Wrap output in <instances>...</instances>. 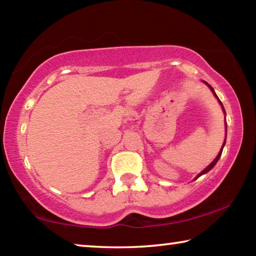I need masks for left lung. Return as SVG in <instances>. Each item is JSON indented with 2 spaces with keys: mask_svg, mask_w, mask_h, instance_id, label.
I'll list each match as a JSON object with an SVG mask.
<instances>
[{
  "mask_svg": "<svg viewBox=\"0 0 256 256\" xmlns=\"http://www.w3.org/2000/svg\"><path fill=\"white\" fill-rule=\"evenodd\" d=\"M208 86H209V88L212 90V92H214V96L216 97V92H214V89H212V86H210V84H208ZM216 98H218V97H216ZM218 100H219V98H218ZM219 102H220V105H222V102H220L219 100ZM222 110H224V106H222ZM226 126H227V125H226ZM224 142H226V140H224ZM224 144H222V150H220L219 151V154H218V156H216V159L214 160V162H212L210 164H209V166H208L206 168V170H203V172H200V174H198V177H200L201 175H203V174H206V172H209L210 170H211V168L212 167H214V164H216V162H218V160H219V158H220V156H222V149H224ZM198 177H196V178H198Z\"/></svg>",
  "mask_w": 256,
  "mask_h": 256,
  "instance_id": "obj_1",
  "label": "left lung"
}]
</instances>
